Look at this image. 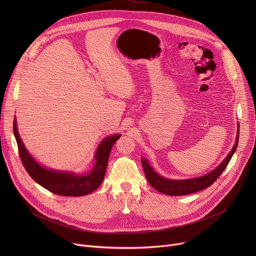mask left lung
Returning a JSON list of instances; mask_svg holds the SVG:
<instances>
[{
	"label": "left lung",
	"instance_id": "left-lung-1",
	"mask_svg": "<svg viewBox=\"0 0 256 256\" xmlns=\"http://www.w3.org/2000/svg\"><path fill=\"white\" fill-rule=\"evenodd\" d=\"M239 140V130L237 134V140L234 144L233 149L228 154L226 159L218 165L214 170L210 172L208 174L198 177V178H192V179H186V180H171L164 178L157 174L152 167L149 165L147 160L142 158V169L147 178L150 186L158 190L161 194H167V196H186L194 192H198L200 190H202L208 186H210L222 174V172L226 169L227 165L229 164L234 152L237 149Z\"/></svg>",
	"mask_w": 256,
	"mask_h": 256
}]
</instances>
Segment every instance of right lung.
<instances>
[{
    "label": "right lung",
    "mask_w": 256,
    "mask_h": 256,
    "mask_svg": "<svg viewBox=\"0 0 256 256\" xmlns=\"http://www.w3.org/2000/svg\"><path fill=\"white\" fill-rule=\"evenodd\" d=\"M13 130L18 144L20 159L27 173L34 181L38 182L46 190L54 194L64 196H86L100 186L105 176V171L112 146L120 138V134H114L103 140L99 144L95 155L96 164L94 169L89 174L76 175L70 172H58L46 169L40 166L38 163H36L25 149L24 144L19 136L16 120H14Z\"/></svg>",
    "instance_id": "add662e5"
}]
</instances>
